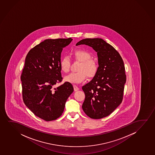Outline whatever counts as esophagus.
Returning a JSON list of instances; mask_svg holds the SVG:
<instances>
[{"mask_svg": "<svg viewBox=\"0 0 155 155\" xmlns=\"http://www.w3.org/2000/svg\"><path fill=\"white\" fill-rule=\"evenodd\" d=\"M73 86H74V91H78L79 89V88L76 85H74Z\"/></svg>", "mask_w": 155, "mask_h": 155, "instance_id": "obj_1", "label": "esophagus"}]
</instances>
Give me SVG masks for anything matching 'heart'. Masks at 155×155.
Masks as SVG:
<instances>
[{"label": "heart", "instance_id": "b5f03b06", "mask_svg": "<svg viewBox=\"0 0 155 155\" xmlns=\"http://www.w3.org/2000/svg\"><path fill=\"white\" fill-rule=\"evenodd\" d=\"M72 57L77 61L81 62L78 68V72L71 73L64 77V81L69 83H79L87 78H93L98 69V66L96 61L92 59L91 53L84 50H76L73 51ZM70 59L67 55L64 56L60 61V70L64 73L70 70Z\"/></svg>", "mask_w": 155, "mask_h": 155}]
</instances>
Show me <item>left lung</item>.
<instances>
[{"label":"left lung","instance_id":"left-lung-1","mask_svg":"<svg viewBox=\"0 0 155 155\" xmlns=\"http://www.w3.org/2000/svg\"><path fill=\"white\" fill-rule=\"evenodd\" d=\"M86 45L97 52L98 69L93 79L82 87L85 98L84 112L91 119L111 114L123 100L126 81L125 67L119 52L102 38H85L76 45Z\"/></svg>","mask_w":155,"mask_h":155}]
</instances>
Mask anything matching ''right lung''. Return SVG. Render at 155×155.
<instances>
[{"instance_id": "obj_1", "label": "right lung", "mask_w": 155, "mask_h": 155, "mask_svg": "<svg viewBox=\"0 0 155 155\" xmlns=\"http://www.w3.org/2000/svg\"><path fill=\"white\" fill-rule=\"evenodd\" d=\"M72 40L47 39L30 50L21 76L22 96L26 106L34 115L46 121L61 116L66 101L74 91L72 84L62 81L59 63L64 47Z\"/></svg>"}]
</instances>
